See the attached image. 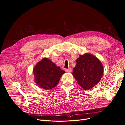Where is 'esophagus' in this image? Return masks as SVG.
I'll use <instances>...</instances> for the list:
<instances>
[{
    "label": "esophagus",
    "mask_w": 125,
    "mask_h": 125,
    "mask_svg": "<svg viewBox=\"0 0 125 125\" xmlns=\"http://www.w3.org/2000/svg\"><path fill=\"white\" fill-rule=\"evenodd\" d=\"M72 69L71 68H68V69H65V71L67 73H70L72 72Z\"/></svg>",
    "instance_id": "1"
}]
</instances>
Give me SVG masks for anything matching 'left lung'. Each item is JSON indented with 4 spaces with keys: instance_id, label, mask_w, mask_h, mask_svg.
Wrapping results in <instances>:
<instances>
[{
    "instance_id": "left-lung-1",
    "label": "left lung",
    "mask_w": 125,
    "mask_h": 125,
    "mask_svg": "<svg viewBox=\"0 0 125 125\" xmlns=\"http://www.w3.org/2000/svg\"><path fill=\"white\" fill-rule=\"evenodd\" d=\"M73 75L78 84L85 90L94 87L100 81L104 68L100 60L91 54L85 53L80 55Z\"/></svg>"
}]
</instances>
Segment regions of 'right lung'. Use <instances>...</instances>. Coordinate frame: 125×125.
Wrapping results in <instances>:
<instances>
[{
	"instance_id": "right-lung-1",
	"label": "right lung",
	"mask_w": 125,
	"mask_h": 125,
	"mask_svg": "<svg viewBox=\"0 0 125 125\" xmlns=\"http://www.w3.org/2000/svg\"><path fill=\"white\" fill-rule=\"evenodd\" d=\"M35 81L40 88L51 89L58 84L65 72L57 66L51 60L44 58L36 64L33 69Z\"/></svg>"
}]
</instances>
